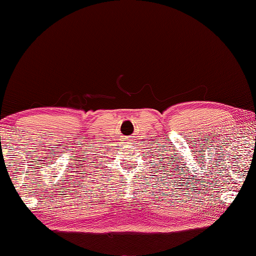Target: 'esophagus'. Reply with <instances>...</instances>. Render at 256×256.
I'll return each instance as SVG.
<instances>
[{
  "label": "esophagus",
  "mask_w": 256,
  "mask_h": 256,
  "mask_svg": "<svg viewBox=\"0 0 256 256\" xmlns=\"http://www.w3.org/2000/svg\"><path fill=\"white\" fill-rule=\"evenodd\" d=\"M128 144H133V142H128Z\"/></svg>",
  "instance_id": "obj_1"
}]
</instances>
